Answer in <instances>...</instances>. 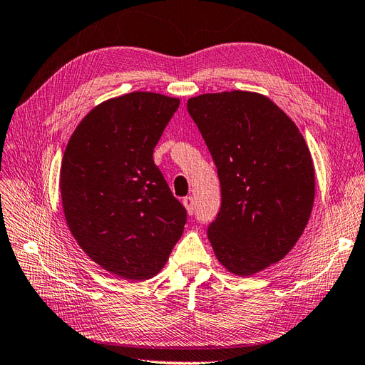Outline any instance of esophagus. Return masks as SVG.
<instances>
[{
  "label": "esophagus",
  "instance_id": "1",
  "mask_svg": "<svg viewBox=\"0 0 365 365\" xmlns=\"http://www.w3.org/2000/svg\"><path fill=\"white\" fill-rule=\"evenodd\" d=\"M183 206H185L186 212H188L190 215H192V214H194L195 203H194V199H192L191 195H190V197H185V199H183Z\"/></svg>",
  "mask_w": 365,
  "mask_h": 365
}]
</instances>
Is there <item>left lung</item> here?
Returning a JSON list of instances; mask_svg holds the SVG:
<instances>
[{"label": "left lung", "instance_id": "left-lung-1", "mask_svg": "<svg viewBox=\"0 0 365 365\" xmlns=\"http://www.w3.org/2000/svg\"><path fill=\"white\" fill-rule=\"evenodd\" d=\"M186 107L222 186L207 238L229 274L252 277L284 258L307 226L315 199L309 147L295 122L255 91L205 93Z\"/></svg>", "mask_w": 365, "mask_h": 365}]
</instances>
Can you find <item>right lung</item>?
I'll return each mask as SVG.
<instances>
[{"instance_id":"right-lung-1","label":"right lung","mask_w":365,"mask_h":365,"mask_svg":"<svg viewBox=\"0 0 365 365\" xmlns=\"http://www.w3.org/2000/svg\"><path fill=\"white\" fill-rule=\"evenodd\" d=\"M180 99L151 91L101 102L73 131L59 191L71 235L93 262L125 279L158 275L186 211L153 160Z\"/></svg>"}]
</instances>
